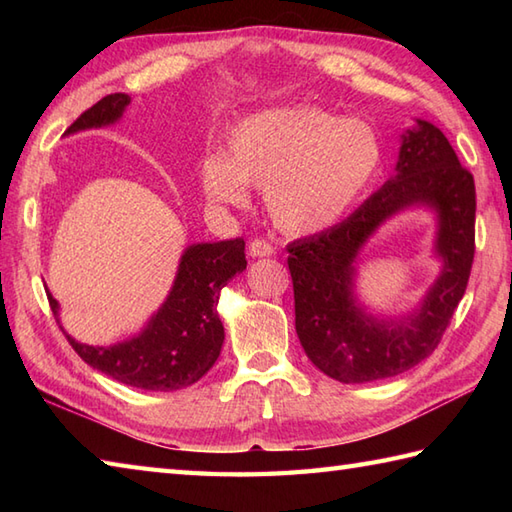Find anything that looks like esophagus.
I'll list each match as a JSON object with an SVG mask.
<instances>
[{
	"label": "esophagus",
	"instance_id": "1",
	"mask_svg": "<svg viewBox=\"0 0 512 512\" xmlns=\"http://www.w3.org/2000/svg\"><path fill=\"white\" fill-rule=\"evenodd\" d=\"M273 253H275V246L268 244L266 239H253V242L248 244L250 257H270Z\"/></svg>",
	"mask_w": 512,
	"mask_h": 512
}]
</instances>
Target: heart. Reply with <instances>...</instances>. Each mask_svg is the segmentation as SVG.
Instances as JSON below:
<instances>
[{
    "label": "heart",
    "mask_w": 512,
    "mask_h": 512,
    "mask_svg": "<svg viewBox=\"0 0 512 512\" xmlns=\"http://www.w3.org/2000/svg\"><path fill=\"white\" fill-rule=\"evenodd\" d=\"M380 162V136L361 118L279 107L239 121L224 154L204 158L200 184L222 206L244 204L248 184L264 187L266 209L281 231L312 235L354 209Z\"/></svg>",
    "instance_id": "obj_1"
}]
</instances>
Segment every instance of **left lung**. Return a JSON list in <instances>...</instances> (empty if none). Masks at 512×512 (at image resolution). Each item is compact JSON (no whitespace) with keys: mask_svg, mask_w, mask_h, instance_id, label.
<instances>
[{"mask_svg":"<svg viewBox=\"0 0 512 512\" xmlns=\"http://www.w3.org/2000/svg\"><path fill=\"white\" fill-rule=\"evenodd\" d=\"M437 215L441 275L419 306L398 318L367 313L355 295L366 239L409 208ZM295 325L303 352L339 383H372L407 372L436 350L464 297L475 255V182L436 125L416 121L400 136L396 173L328 231L288 246Z\"/></svg>","mask_w":512,"mask_h":512,"instance_id":"1","label":"left lung"}]
</instances>
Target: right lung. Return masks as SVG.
<instances>
[{"instance_id":"add662e5","label":"right lung","mask_w":512,"mask_h":512,"mask_svg":"<svg viewBox=\"0 0 512 512\" xmlns=\"http://www.w3.org/2000/svg\"><path fill=\"white\" fill-rule=\"evenodd\" d=\"M129 103L127 94H107L76 118L65 136L118 123ZM244 270L242 237L191 244L180 257L165 303L138 334L114 345H88L61 330L85 363L118 383L147 391H178L198 383L220 356L224 343V325L217 312L220 290ZM48 301L59 321V301L50 292Z\"/></svg>"}]
</instances>
